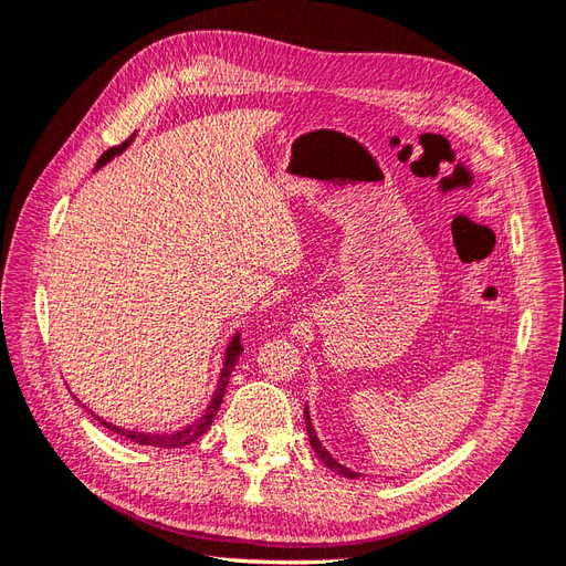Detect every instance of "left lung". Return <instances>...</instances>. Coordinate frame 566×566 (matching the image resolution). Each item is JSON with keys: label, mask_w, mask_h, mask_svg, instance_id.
I'll return each instance as SVG.
<instances>
[{"label": "left lung", "mask_w": 566, "mask_h": 566, "mask_svg": "<svg viewBox=\"0 0 566 566\" xmlns=\"http://www.w3.org/2000/svg\"><path fill=\"white\" fill-rule=\"evenodd\" d=\"M304 420H306V432H310V441H312V447H314V451H316V455L325 462V468H331L333 472H337V474H342V476H347V479H354V476H358L356 472H352L349 468H345V465H339V462L325 451L323 447H321V441H318V437H316V432H314V427H312V418H310V410L304 408Z\"/></svg>", "instance_id": "left-lung-1"}]
</instances>
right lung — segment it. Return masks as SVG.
I'll use <instances>...</instances> for the list:
<instances>
[{"instance_id":"1","label":"right lung","mask_w":566,"mask_h":566,"mask_svg":"<svg viewBox=\"0 0 566 566\" xmlns=\"http://www.w3.org/2000/svg\"><path fill=\"white\" fill-rule=\"evenodd\" d=\"M129 142H132V136L127 142H123L119 146H113V148H108L104 156L98 158V163H96V167H101V165H106L111 158H115L117 153H123L127 146H129ZM243 354V347H241V337H233L231 339V345H229V349H227V358H224V368H221V375H219V382H217V389H214V394H212V401H210V406H208V410H205V416L198 420V422H193V424H188V427H184V430H179V432H175V434H148V432H132V430H123V427H115V424H111V422H106V420H101L98 416H94L101 424L104 427H108L111 432H115V434H119V437H127V439H132V441H136V443H142V447H156V449H181V447H188V443H193L198 437H202L205 432H208V427L212 424V420H214V416H217V410H219V406H221V401H224V391H227V385H229V378H231V373H233V368H235V364H238V356Z\"/></svg>"}]
</instances>
